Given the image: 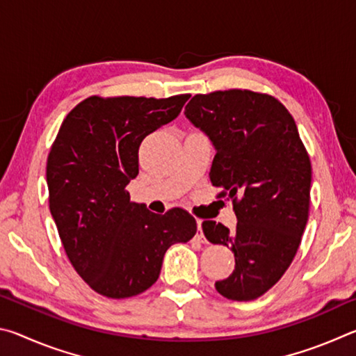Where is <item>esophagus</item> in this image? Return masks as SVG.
Segmentation results:
<instances>
[{"label":"esophagus","instance_id":"obj_1","mask_svg":"<svg viewBox=\"0 0 356 356\" xmlns=\"http://www.w3.org/2000/svg\"><path fill=\"white\" fill-rule=\"evenodd\" d=\"M196 222H197V231H200V232H197L196 238L204 243V242H206V237H204V234H202V220H197Z\"/></svg>","mask_w":356,"mask_h":356}]
</instances>
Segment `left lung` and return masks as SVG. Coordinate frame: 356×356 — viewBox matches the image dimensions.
<instances>
[{
	"label": "left lung",
	"mask_w": 356,
	"mask_h": 356,
	"mask_svg": "<svg viewBox=\"0 0 356 356\" xmlns=\"http://www.w3.org/2000/svg\"><path fill=\"white\" fill-rule=\"evenodd\" d=\"M185 116L216 149L210 182L232 200L236 232L204 221L209 242L236 257L232 275L216 281L222 297L256 300L292 264L309 216L311 160L287 108L268 94L229 89L196 94Z\"/></svg>",
	"instance_id": "8db88e82"
}]
</instances>
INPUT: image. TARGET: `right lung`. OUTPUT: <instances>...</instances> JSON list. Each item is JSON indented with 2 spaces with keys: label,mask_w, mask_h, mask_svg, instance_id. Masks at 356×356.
Here are the masks:
<instances>
[{
  "label": "right lung",
  "mask_w": 356,
  "mask_h": 356,
  "mask_svg": "<svg viewBox=\"0 0 356 356\" xmlns=\"http://www.w3.org/2000/svg\"><path fill=\"white\" fill-rule=\"evenodd\" d=\"M190 94L92 97L63 120L47 160L50 212L65 254L86 284L129 298L159 280L166 250L188 242L196 220L180 207L156 215L130 201L141 141L179 116Z\"/></svg>",
  "instance_id": "1"
}]
</instances>
